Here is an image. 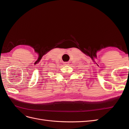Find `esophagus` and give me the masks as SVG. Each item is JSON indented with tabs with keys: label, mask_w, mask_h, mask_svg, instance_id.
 I'll use <instances>...</instances> for the list:
<instances>
[{
	"label": "esophagus",
	"mask_w": 129,
	"mask_h": 129,
	"mask_svg": "<svg viewBox=\"0 0 129 129\" xmlns=\"http://www.w3.org/2000/svg\"><path fill=\"white\" fill-rule=\"evenodd\" d=\"M68 62H66L64 63V65H68Z\"/></svg>",
	"instance_id": "1"
}]
</instances>
